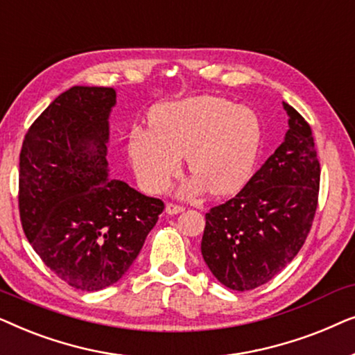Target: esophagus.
Segmentation results:
<instances>
[{"label": "esophagus", "mask_w": 355, "mask_h": 355, "mask_svg": "<svg viewBox=\"0 0 355 355\" xmlns=\"http://www.w3.org/2000/svg\"><path fill=\"white\" fill-rule=\"evenodd\" d=\"M184 211V207L182 205H178V203H166V213L169 215H178V213Z\"/></svg>", "instance_id": "esophagus-1"}]
</instances>
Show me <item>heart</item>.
Instances as JSON below:
<instances>
[{"instance_id":"obj_1","label":"heart","mask_w":355,"mask_h":355,"mask_svg":"<svg viewBox=\"0 0 355 355\" xmlns=\"http://www.w3.org/2000/svg\"><path fill=\"white\" fill-rule=\"evenodd\" d=\"M261 147L254 111L220 96H197L158 106L150 129H134L128 150L148 192H163L187 158L193 181L189 189L215 197L231 196L249 182Z\"/></svg>"}]
</instances>
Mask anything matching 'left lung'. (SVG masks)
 I'll list each match as a JSON object with an SVG mask.
<instances>
[{
  "instance_id": "1",
  "label": "left lung",
  "mask_w": 355,
  "mask_h": 355,
  "mask_svg": "<svg viewBox=\"0 0 355 355\" xmlns=\"http://www.w3.org/2000/svg\"><path fill=\"white\" fill-rule=\"evenodd\" d=\"M284 110V142L236 197L205 215L203 260L232 291H252L273 279L312 230L322 169L310 124L291 105Z\"/></svg>"
}]
</instances>
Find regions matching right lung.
I'll list each match as a JSON object with an SVG mask.
<instances>
[{"mask_svg": "<svg viewBox=\"0 0 355 355\" xmlns=\"http://www.w3.org/2000/svg\"><path fill=\"white\" fill-rule=\"evenodd\" d=\"M111 87H72L28 128L19 157V215L58 278L100 291L123 278L163 200L106 174Z\"/></svg>", "mask_w": 355, "mask_h": 355, "instance_id": "obj_1", "label": "right lung"}]
</instances>
